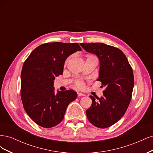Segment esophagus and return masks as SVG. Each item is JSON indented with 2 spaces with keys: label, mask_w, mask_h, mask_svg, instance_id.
Masks as SVG:
<instances>
[{
  "label": "esophagus",
  "mask_w": 153,
  "mask_h": 153,
  "mask_svg": "<svg viewBox=\"0 0 153 153\" xmlns=\"http://www.w3.org/2000/svg\"><path fill=\"white\" fill-rule=\"evenodd\" d=\"M85 95L82 93H80V92H78V97H82V96H84Z\"/></svg>",
  "instance_id": "34e87169"
}]
</instances>
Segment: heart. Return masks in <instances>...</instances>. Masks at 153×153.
<instances>
[{
	"mask_svg": "<svg viewBox=\"0 0 153 153\" xmlns=\"http://www.w3.org/2000/svg\"><path fill=\"white\" fill-rule=\"evenodd\" d=\"M76 86L78 87H80V88H83L84 87V83H83L82 82H81V81H78V82H76Z\"/></svg>",
	"mask_w": 153,
	"mask_h": 153,
	"instance_id": "b5f03b06",
	"label": "heart"
}]
</instances>
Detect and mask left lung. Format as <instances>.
<instances>
[{
  "label": "left lung",
  "instance_id": "8db88e82",
  "mask_svg": "<svg viewBox=\"0 0 153 153\" xmlns=\"http://www.w3.org/2000/svg\"><path fill=\"white\" fill-rule=\"evenodd\" d=\"M87 52L96 55L100 60L99 78L105 87L103 96H90L91 107L86 110L89 121L96 127L106 128L121 119L131 100L134 85L133 69L126 55L116 48L101 43H80Z\"/></svg>",
  "mask_w": 153,
  "mask_h": 153
}]
</instances>
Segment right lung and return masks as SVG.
Listing matches in <instances>:
<instances>
[{"mask_svg": "<svg viewBox=\"0 0 153 153\" xmlns=\"http://www.w3.org/2000/svg\"><path fill=\"white\" fill-rule=\"evenodd\" d=\"M82 48L78 43H47L36 48L27 57L21 73V98L26 113L39 126H55L64 117L68 105L75 100L73 90L55 94L53 80L62 75L68 57Z\"/></svg>", "mask_w": 153, "mask_h": 153, "instance_id": "obj_1", "label": "right lung"}]
</instances>
